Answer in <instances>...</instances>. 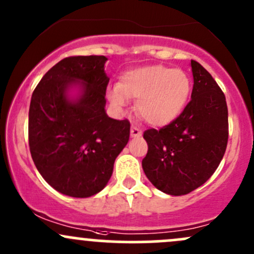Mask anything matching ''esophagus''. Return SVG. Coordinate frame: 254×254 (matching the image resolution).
Returning a JSON list of instances; mask_svg holds the SVG:
<instances>
[{
    "mask_svg": "<svg viewBox=\"0 0 254 254\" xmlns=\"http://www.w3.org/2000/svg\"><path fill=\"white\" fill-rule=\"evenodd\" d=\"M130 135H132L133 138L140 137V135H141V130L139 129L137 126H132V128H130Z\"/></svg>",
    "mask_w": 254,
    "mask_h": 254,
    "instance_id": "esophagus-1",
    "label": "esophagus"
}]
</instances>
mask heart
<instances>
[{
  "instance_id": "b5f03b06",
  "label": "heart",
  "mask_w": 254,
  "mask_h": 254,
  "mask_svg": "<svg viewBox=\"0 0 254 254\" xmlns=\"http://www.w3.org/2000/svg\"><path fill=\"white\" fill-rule=\"evenodd\" d=\"M191 82L181 69L150 65L128 70L120 76L117 86L109 87L108 98L117 109L137 99L135 110L148 124H170L179 116L189 98Z\"/></svg>"
}]
</instances>
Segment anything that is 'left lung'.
Segmentation results:
<instances>
[{
  "instance_id": "1",
  "label": "left lung",
  "mask_w": 254,
  "mask_h": 254,
  "mask_svg": "<svg viewBox=\"0 0 254 254\" xmlns=\"http://www.w3.org/2000/svg\"><path fill=\"white\" fill-rule=\"evenodd\" d=\"M191 100L181 115L143 134L148 143L141 161L144 173L154 187L174 196L191 192L211 178L229 137L224 93L200 63L191 61Z\"/></svg>"
}]
</instances>
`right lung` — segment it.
<instances>
[{"instance_id": "1", "label": "right lung", "mask_w": 254, "mask_h": 254, "mask_svg": "<svg viewBox=\"0 0 254 254\" xmlns=\"http://www.w3.org/2000/svg\"><path fill=\"white\" fill-rule=\"evenodd\" d=\"M104 56L67 57L45 73L29 110V146L35 166L57 191L89 197L104 189L129 139L128 120L105 113L109 77ZM76 82V100L67 91Z\"/></svg>"}]
</instances>
